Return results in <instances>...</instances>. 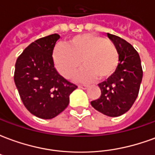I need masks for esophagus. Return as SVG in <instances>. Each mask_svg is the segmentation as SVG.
<instances>
[{
  "mask_svg": "<svg viewBox=\"0 0 155 155\" xmlns=\"http://www.w3.org/2000/svg\"><path fill=\"white\" fill-rule=\"evenodd\" d=\"M78 87L81 88V89H87L88 85H86V84H79Z\"/></svg>",
  "mask_w": 155,
  "mask_h": 155,
  "instance_id": "obj_1",
  "label": "esophagus"
}]
</instances>
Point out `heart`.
<instances>
[{
	"label": "heart",
	"instance_id": "b5f03b06",
	"mask_svg": "<svg viewBox=\"0 0 155 155\" xmlns=\"http://www.w3.org/2000/svg\"><path fill=\"white\" fill-rule=\"evenodd\" d=\"M53 59L57 71L67 79L74 76L82 61L84 67L78 74V79L89 82L95 78L104 80L114 74L120 54L112 41L98 35L84 33L71 39L67 46H57Z\"/></svg>",
	"mask_w": 155,
	"mask_h": 155
}]
</instances>
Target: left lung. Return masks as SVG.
<instances>
[{
    "instance_id": "1",
    "label": "left lung",
    "mask_w": 155,
    "mask_h": 155,
    "mask_svg": "<svg viewBox=\"0 0 155 155\" xmlns=\"http://www.w3.org/2000/svg\"><path fill=\"white\" fill-rule=\"evenodd\" d=\"M107 36L117 47L120 62L114 74L98 84L101 96L91 104L102 114L117 117L126 113L134 103L140 91L143 70L139 53L129 42L110 33Z\"/></svg>"
}]
</instances>
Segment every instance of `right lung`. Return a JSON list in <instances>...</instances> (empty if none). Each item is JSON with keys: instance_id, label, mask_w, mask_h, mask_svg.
Segmentation results:
<instances>
[{"instance_id": "right-lung-1", "label": "right lung", "mask_w": 155, "mask_h": 155, "mask_svg": "<svg viewBox=\"0 0 155 155\" xmlns=\"http://www.w3.org/2000/svg\"><path fill=\"white\" fill-rule=\"evenodd\" d=\"M58 34L30 44L15 62L14 81L25 107L36 117L50 120L69 104V96L77 85L65 80L55 69L53 51Z\"/></svg>"}]
</instances>
